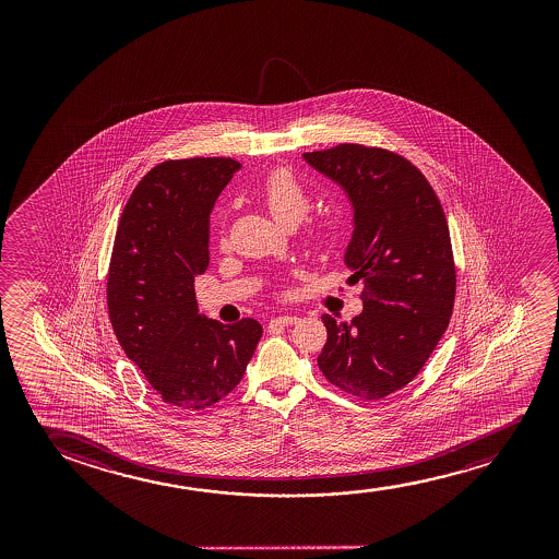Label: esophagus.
Here are the masks:
<instances>
[{
	"label": "esophagus",
	"mask_w": 559,
	"mask_h": 559,
	"mask_svg": "<svg viewBox=\"0 0 559 559\" xmlns=\"http://www.w3.org/2000/svg\"><path fill=\"white\" fill-rule=\"evenodd\" d=\"M296 322H298V317H294V314H281V317H275V319H271V322H269V329L288 326V324H296Z\"/></svg>",
	"instance_id": "1"
}]
</instances>
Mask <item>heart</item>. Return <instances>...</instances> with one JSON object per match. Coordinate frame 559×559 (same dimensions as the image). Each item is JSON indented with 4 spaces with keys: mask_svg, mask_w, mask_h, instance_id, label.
<instances>
[{
    "mask_svg": "<svg viewBox=\"0 0 559 559\" xmlns=\"http://www.w3.org/2000/svg\"><path fill=\"white\" fill-rule=\"evenodd\" d=\"M258 197L265 202L269 212L284 225L301 222L311 206L309 192L288 168L271 169L258 185ZM313 233L317 237H324L326 229L313 227Z\"/></svg>",
    "mask_w": 559,
    "mask_h": 559,
    "instance_id": "1",
    "label": "heart"
}]
</instances>
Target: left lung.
<instances>
[{
  "instance_id": "1",
  "label": "left lung",
  "mask_w": 559,
  "mask_h": 559,
  "mask_svg": "<svg viewBox=\"0 0 559 559\" xmlns=\"http://www.w3.org/2000/svg\"><path fill=\"white\" fill-rule=\"evenodd\" d=\"M304 158L352 200L345 265L362 283L352 322L322 314L319 368L355 397H388L413 382L451 321L456 267L443 206L420 169L388 148L344 143Z\"/></svg>"
}]
</instances>
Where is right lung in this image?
Returning a JSON list of instances; mask_svg holds the SVG:
<instances>
[{"label":"right lung","instance_id":"right-lung-1","mask_svg":"<svg viewBox=\"0 0 559 559\" xmlns=\"http://www.w3.org/2000/svg\"><path fill=\"white\" fill-rule=\"evenodd\" d=\"M240 162L194 156L154 166L131 192L107 276L108 317L128 359L164 403L202 411L245 376L263 329L199 313L194 276L210 265V214Z\"/></svg>","mask_w":559,"mask_h":559}]
</instances>
